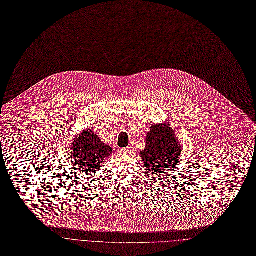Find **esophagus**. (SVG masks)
I'll use <instances>...</instances> for the list:
<instances>
[{"mask_svg":"<svg viewBox=\"0 0 256 256\" xmlns=\"http://www.w3.org/2000/svg\"><path fill=\"white\" fill-rule=\"evenodd\" d=\"M120 152H121V154H128L130 152V150L128 148V147H124V148H121Z\"/></svg>","mask_w":256,"mask_h":256,"instance_id":"obj_1","label":"esophagus"}]
</instances>
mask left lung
<instances>
[{"mask_svg":"<svg viewBox=\"0 0 256 256\" xmlns=\"http://www.w3.org/2000/svg\"><path fill=\"white\" fill-rule=\"evenodd\" d=\"M180 146L168 126H152L140 156L146 169L156 176L168 174L180 156Z\"/></svg>","mask_w":256,"mask_h":256,"instance_id":"8db88e82","label":"left lung"}]
</instances>
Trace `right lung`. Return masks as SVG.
<instances>
[{
  "mask_svg": "<svg viewBox=\"0 0 256 256\" xmlns=\"http://www.w3.org/2000/svg\"><path fill=\"white\" fill-rule=\"evenodd\" d=\"M72 150V160L76 165L74 168L85 174L96 173L102 160L112 154L111 147L102 143L100 137L90 130H86L74 139Z\"/></svg>",
  "mask_w": 256,
  "mask_h": 256,
  "instance_id": "right-lung-1",
  "label": "right lung"
}]
</instances>
